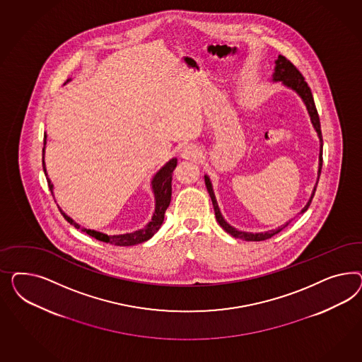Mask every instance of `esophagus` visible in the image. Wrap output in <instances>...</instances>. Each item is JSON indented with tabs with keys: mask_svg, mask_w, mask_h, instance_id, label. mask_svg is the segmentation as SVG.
Listing matches in <instances>:
<instances>
[{
	"mask_svg": "<svg viewBox=\"0 0 362 362\" xmlns=\"http://www.w3.org/2000/svg\"><path fill=\"white\" fill-rule=\"evenodd\" d=\"M200 155H202L200 148L197 147V144H192V143L185 146L183 150H182V153H180V156H182L183 159H197Z\"/></svg>",
	"mask_w": 362,
	"mask_h": 362,
	"instance_id": "esophagus-1",
	"label": "esophagus"
}]
</instances>
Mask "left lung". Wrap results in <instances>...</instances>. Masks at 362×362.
<instances>
[{
    "instance_id": "8db88e82",
    "label": "left lung",
    "mask_w": 362,
    "mask_h": 362,
    "mask_svg": "<svg viewBox=\"0 0 362 362\" xmlns=\"http://www.w3.org/2000/svg\"><path fill=\"white\" fill-rule=\"evenodd\" d=\"M272 82H281L284 85L285 88H291L296 93L297 95L300 98L303 99L304 105L308 110V114L310 117V122L313 124V129L317 132L318 139H320V155H318V173H317V182L313 187V191H312V195L309 197L305 207L300 211V214H304L310 203H312V199L315 197V192H316V187H317L318 177L321 174V167H322V135H321V126H320V118H318L317 109H316V105H315V100H313V95H312V91L308 86L307 82L304 81V77L301 76V73L297 70L295 65L292 62H289L285 57L283 55H279V58L274 61V71L272 74ZM204 180H206V186L209 189V197L212 200V204H214V209H215V216L216 220L220 224V227L223 230H226L227 233H230V236L236 238V239H241V240L245 241H262L267 240L269 238L274 236L276 233H279L280 230H284L285 227L291 223V220L288 223H285L284 226L276 228V230H265V232H245V230H238L235 227H232L230 224L227 223V220L223 218L221 212H220L219 204L216 202V197H215V192H214V187L211 183V179L209 175H204Z\"/></svg>"
}]
</instances>
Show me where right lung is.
I'll list each match as a JSON object with an SVG mask.
<instances>
[{
    "label": "right lung",
    "instance_id": "right-lung-1",
    "mask_svg": "<svg viewBox=\"0 0 362 362\" xmlns=\"http://www.w3.org/2000/svg\"><path fill=\"white\" fill-rule=\"evenodd\" d=\"M71 79H67L65 82L67 83ZM46 134L44 135V148H42V163H44V171L45 175L47 176L46 173V167H45V148H46ZM176 165H177V159L173 158L170 159L167 163H165L160 170L156 171V174L153 176V180H151V188H153V197H155V211H153V218L151 220L141 228V230H134L130 233H122V235H107V233H103V232H99L95 230H88L85 227H81L78 224L77 221L71 219L69 215H66L65 212L62 209H59L61 214L64 215L70 224H73L77 230H81L82 232H86L88 235H90L91 238L97 239L99 241H103V243H110V244H114V245H119V247H130V245H135V244H141L144 241L150 240L153 238V235L159 230L160 226L163 224V220H165V209H168L170 206V202H171V194H173V186H171V182H173V173L175 170ZM47 179V185L49 188L54 197V192H53V183L49 177Z\"/></svg>",
    "mask_w": 362,
    "mask_h": 362
}]
</instances>
